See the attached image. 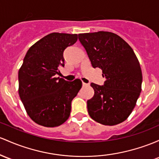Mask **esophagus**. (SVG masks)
I'll return each mask as SVG.
<instances>
[{
    "instance_id": "34e87169",
    "label": "esophagus",
    "mask_w": 159,
    "mask_h": 159,
    "mask_svg": "<svg viewBox=\"0 0 159 159\" xmlns=\"http://www.w3.org/2000/svg\"><path fill=\"white\" fill-rule=\"evenodd\" d=\"M88 85H89V84H86V83H84V82H82V86H83V87L88 86Z\"/></svg>"
}]
</instances>
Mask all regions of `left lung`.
<instances>
[{"label":"left lung","instance_id":"obj_1","mask_svg":"<svg viewBox=\"0 0 159 159\" xmlns=\"http://www.w3.org/2000/svg\"><path fill=\"white\" fill-rule=\"evenodd\" d=\"M93 67L102 71V86L91 83L94 95L87 102L89 116L104 125H116L128 118L142 87V71L133 49L115 33L78 34Z\"/></svg>","mask_w":159,"mask_h":159}]
</instances>
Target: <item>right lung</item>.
<instances>
[{"mask_svg": "<svg viewBox=\"0 0 159 159\" xmlns=\"http://www.w3.org/2000/svg\"><path fill=\"white\" fill-rule=\"evenodd\" d=\"M78 34L53 32L29 49L19 70V94L29 116L38 125L60 126L69 118L71 103L82 86L81 80L67 81L60 77L63 52L74 44Z\"/></svg>", "mask_w": 159, "mask_h": 159, "instance_id": "obj_1", "label": "right lung"}]
</instances>
